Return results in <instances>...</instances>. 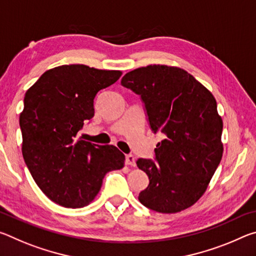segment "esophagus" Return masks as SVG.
<instances>
[{
    "instance_id": "1",
    "label": "esophagus",
    "mask_w": 256,
    "mask_h": 256,
    "mask_svg": "<svg viewBox=\"0 0 256 256\" xmlns=\"http://www.w3.org/2000/svg\"><path fill=\"white\" fill-rule=\"evenodd\" d=\"M125 164H126L128 166L136 167V158H134L132 154H126V157H125Z\"/></svg>"
}]
</instances>
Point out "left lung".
Returning <instances> with one entry per match:
<instances>
[{"label": "left lung", "mask_w": 256, "mask_h": 256, "mask_svg": "<svg viewBox=\"0 0 256 256\" xmlns=\"http://www.w3.org/2000/svg\"><path fill=\"white\" fill-rule=\"evenodd\" d=\"M141 97L154 133L162 140L154 159H138L149 177L138 201L162 214L193 206L206 192L222 157V120L209 90L183 68L148 66L120 81Z\"/></svg>", "instance_id": "left-lung-1"}]
</instances>
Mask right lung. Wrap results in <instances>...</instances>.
Returning <instances> with one entry per match:
<instances>
[{"label": "right lung", "mask_w": 256, "mask_h": 256, "mask_svg": "<svg viewBox=\"0 0 256 256\" xmlns=\"http://www.w3.org/2000/svg\"><path fill=\"white\" fill-rule=\"evenodd\" d=\"M120 76L84 64L60 66L46 71L24 94L19 118L24 162L38 188L60 206H88L107 172L124 167L125 156L116 146L78 138L94 118L97 92Z\"/></svg>", "instance_id": "add662e5"}]
</instances>
